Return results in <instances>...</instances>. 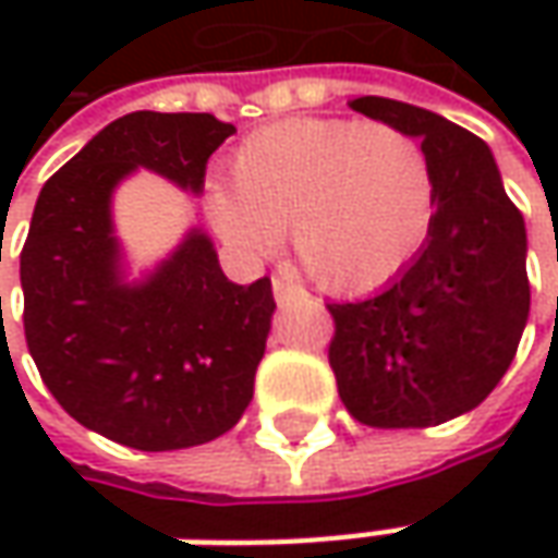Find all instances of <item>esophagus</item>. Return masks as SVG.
<instances>
[{
  "mask_svg": "<svg viewBox=\"0 0 558 558\" xmlns=\"http://www.w3.org/2000/svg\"><path fill=\"white\" fill-rule=\"evenodd\" d=\"M272 294H276L279 304H291V301L304 298L307 291L301 289V286H294V282H286V279H272Z\"/></svg>",
  "mask_w": 558,
  "mask_h": 558,
  "instance_id": "34e87169",
  "label": "esophagus"
}]
</instances>
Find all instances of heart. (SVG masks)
Wrapping results in <instances>:
<instances>
[{"instance_id": "obj_1", "label": "heart", "mask_w": 558, "mask_h": 558, "mask_svg": "<svg viewBox=\"0 0 558 558\" xmlns=\"http://www.w3.org/2000/svg\"><path fill=\"white\" fill-rule=\"evenodd\" d=\"M229 170L232 185L207 189L217 235L247 260H264L289 226L298 264L335 294L388 286L435 223L428 155L391 123L282 120L251 133Z\"/></svg>"}]
</instances>
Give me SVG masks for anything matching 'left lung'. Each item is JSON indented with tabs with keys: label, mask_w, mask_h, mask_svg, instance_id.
Instances as JSON below:
<instances>
[{
	"label": "left lung",
	"mask_w": 558,
	"mask_h": 558,
	"mask_svg": "<svg viewBox=\"0 0 558 558\" xmlns=\"http://www.w3.org/2000/svg\"><path fill=\"white\" fill-rule=\"evenodd\" d=\"M348 105L422 142L435 173V223L385 289L329 304V363L356 422L428 428L475 410L515 356L531 311L525 220L490 148L469 130L395 98Z\"/></svg>",
	"instance_id": "1"
}]
</instances>
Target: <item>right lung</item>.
<instances>
[{"instance_id":"1","label":"right lung","mask_w":558,"mask_h":558,"mask_svg":"<svg viewBox=\"0 0 558 558\" xmlns=\"http://www.w3.org/2000/svg\"><path fill=\"white\" fill-rule=\"evenodd\" d=\"M235 133L214 114L133 111L43 185L21 251L24 335L52 397L133 450H183L229 432L254 397L272 326L269 279L235 286L192 226L130 276L114 192L136 170L202 195L210 155Z\"/></svg>"}]
</instances>
